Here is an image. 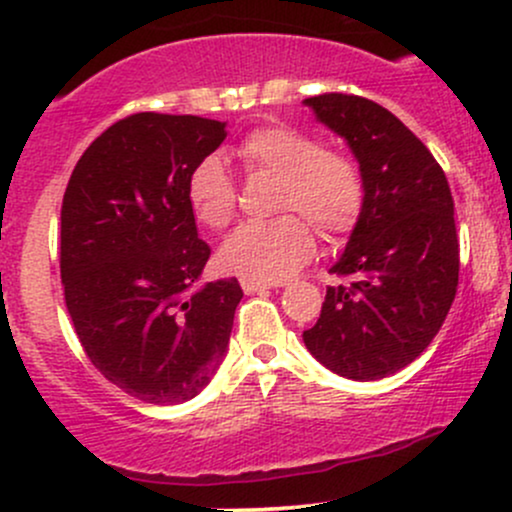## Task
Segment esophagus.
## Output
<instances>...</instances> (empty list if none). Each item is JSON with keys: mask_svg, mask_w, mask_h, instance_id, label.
<instances>
[{"mask_svg": "<svg viewBox=\"0 0 512 512\" xmlns=\"http://www.w3.org/2000/svg\"><path fill=\"white\" fill-rule=\"evenodd\" d=\"M240 286H243L245 293H257L264 289H272L274 284H267V281H257V279H240Z\"/></svg>", "mask_w": 512, "mask_h": 512, "instance_id": "esophagus-1", "label": "esophagus"}]
</instances>
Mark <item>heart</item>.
<instances>
[{
    "label": "heart",
    "instance_id": "b5f03b06",
    "mask_svg": "<svg viewBox=\"0 0 512 512\" xmlns=\"http://www.w3.org/2000/svg\"><path fill=\"white\" fill-rule=\"evenodd\" d=\"M245 173L279 175L276 211L269 221L243 223L221 248L228 272L274 284L296 274L315 252V233L342 238L366 207V178L351 156L330 151L313 134L289 125H264L236 146ZM190 211L202 226L226 228L238 209V187L219 156H204L185 182ZM297 214L293 215L292 211Z\"/></svg>",
    "mask_w": 512,
    "mask_h": 512
}]
</instances>
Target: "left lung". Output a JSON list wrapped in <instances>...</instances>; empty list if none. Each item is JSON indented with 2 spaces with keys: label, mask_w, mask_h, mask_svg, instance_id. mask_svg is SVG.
Listing matches in <instances>:
<instances>
[{
  "label": "left lung",
  "mask_w": 512,
  "mask_h": 512,
  "mask_svg": "<svg viewBox=\"0 0 512 512\" xmlns=\"http://www.w3.org/2000/svg\"><path fill=\"white\" fill-rule=\"evenodd\" d=\"M346 139L366 178V207L303 342L322 366L380 380L433 342L460 279V240L443 168L390 110L354 93L305 98Z\"/></svg>",
  "instance_id": "obj_1"
}]
</instances>
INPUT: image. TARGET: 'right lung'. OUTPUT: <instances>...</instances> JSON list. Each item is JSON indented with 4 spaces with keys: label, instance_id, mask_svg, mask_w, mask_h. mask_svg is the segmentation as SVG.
Instances as JSON below:
<instances>
[{
    "label": "right lung",
    "instance_id": "right-lung-1",
    "mask_svg": "<svg viewBox=\"0 0 512 512\" xmlns=\"http://www.w3.org/2000/svg\"><path fill=\"white\" fill-rule=\"evenodd\" d=\"M223 127L134 113L93 139L64 190L60 274L76 337L105 380L149 404L187 402L209 383L243 298L238 279L195 289L211 250L185 182Z\"/></svg>",
    "mask_w": 512,
    "mask_h": 512
}]
</instances>
